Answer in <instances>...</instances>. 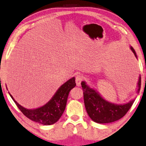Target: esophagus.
Here are the masks:
<instances>
[{
    "label": "esophagus",
    "instance_id": "obj_1",
    "mask_svg": "<svg viewBox=\"0 0 146 146\" xmlns=\"http://www.w3.org/2000/svg\"><path fill=\"white\" fill-rule=\"evenodd\" d=\"M82 76L81 75H78L76 77V86L80 87L81 86V82L82 81Z\"/></svg>",
    "mask_w": 146,
    "mask_h": 146
}]
</instances>
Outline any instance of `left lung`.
<instances>
[{
	"mask_svg": "<svg viewBox=\"0 0 146 146\" xmlns=\"http://www.w3.org/2000/svg\"><path fill=\"white\" fill-rule=\"evenodd\" d=\"M131 51L138 59L136 51L133 47H130ZM83 91L85 107L90 118L97 123H109L114 122L122 118L135 100V98L125 104H115L107 100L93 87L87 84L85 81L81 83ZM141 87V76H139L136 93L138 94Z\"/></svg>",
	"mask_w": 146,
	"mask_h": 146,
	"instance_id": "1",
	"label": "left lung"
}]
</instances>
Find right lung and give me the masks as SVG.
Here are the masks:
<instances>
[{
    "instance_id": "right-lung-1",
    "label": "right lung",
    "mask_w": 146,
    "mask_h": 146,
    "mask_svg": "<svg viewBox=\"0 0 146 146\" xmlns=\"http://www.w3.org/2000/svg\"><path fill=\"white\" fill-rule=\"evenodd\" d=\"M76 85L75 78H71L59 87L46 104L34 109H27L22 106L8 93L17 106L27 117L44 125H50L54 124L61 117L65 110L68 94Z\"/></svg>"
}]
</instances>
